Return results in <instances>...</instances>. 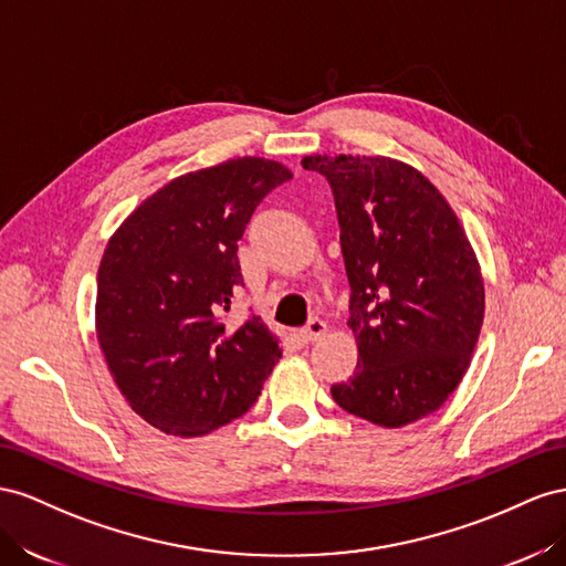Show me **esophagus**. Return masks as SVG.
I'll use <instances>...</instances> for the list:
<instances>
[{"label": "esophagus", "instance_id": "obj_1", "mask_svg": "<svg viewBox=\"0 0 566 566\" xmlns=\"http://www.w3.org/2000/svg\"><path fill=\"white\" fill-rule=\"evenodd\" d=\"M325 332H327L325 322H322L319 317H313V319H308V325L298 329V338L303 344H313V342H317V338L325 336Z\"/></svg>", "mask_w": 566, "mask_h": 566}]
</instances>
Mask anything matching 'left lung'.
<instances>
[{"instance_id":"left-lung-1","label":"left lung","mask_w":566,"mask_h":566,"mask_svg":"<svg viewBox=\"0 0 566 566\" xmlns=\"http://www.w3.org/2000/svg\"><path fill=\"white\" fill-rule=\"evenodd\" d=\"M327 177L358 342L353 377L332 386L346 412L396 429L458 389L483 322V280L458 216L427 177L386 156H305Z\"/></svg>"}]
</instances>
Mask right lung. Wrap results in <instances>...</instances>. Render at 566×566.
<instances>
[{
  "mask_svg": "<svg viewBox=\"0 0 566 566\" xmlns=\"http://www.w3.org/2000/svg\"><path fill=\"white\" fill-rule=\"evenodd\" d=\"M292 180L244 156L175 177L108 239L96 274V338L133 410L172 436L244 415L282 358L261 317L224 327L241 282L237 241L268 193Z\"/></svg>",
  "mask_w": 566,
  "mask_h": 566,
  "instance_id": "1",
  "label": "right lung"
}]
</instances>
